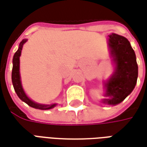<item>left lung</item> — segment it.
<instances>
[{
    "label": "left lung",
    "instance_id": "obj_1",
    "mask_svg": "<svg viewBox=\"0 0 147 147\" xmlns=\"http://www.w3.org/2000/svg\"><path fill=\"white\" fill-rule=\"evenodd\" d=\"M110 55L115 64L112 76L104 83L105 97L103 103L117 105L123 102L135 88L138 78V64L129 41L117 34L109 35Z\"/></svg>",
    "mask_w": 147,
    "mask_h": 147
}]
</instances>
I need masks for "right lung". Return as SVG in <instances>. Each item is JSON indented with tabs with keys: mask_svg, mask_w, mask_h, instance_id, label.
Returning a JSON list of instances; mask_svg holds the SVG:
<instances>
[{
	"mask_svg": "<svg viewBox=\"0 0 147 147\" xmlns=\"http://www.w3.org/2000/svg\"><path fill=\"white\" fill-rule=\"evenodd\" d=\"M27 39H24L22 40V42L20 44L18 50L16 52L13 57V60H12V64H13V67H12V71H11V81H12V84H13V87L16 94L20 98L27 103V105L33 107L34 109H42V110H46V109H50L55 107L57 104H51V105H42V104H38L36 102H33L32 100H30L27 94L24 92L23 86L21 84L20 80V57L21 55V51L23 49V45L25 42H27Z\"/></svg>",
	"mask_w": 147,
	"mask_h": 147,
	"instance_id": "1",
	"label": "right lung"
}]
</instances>
